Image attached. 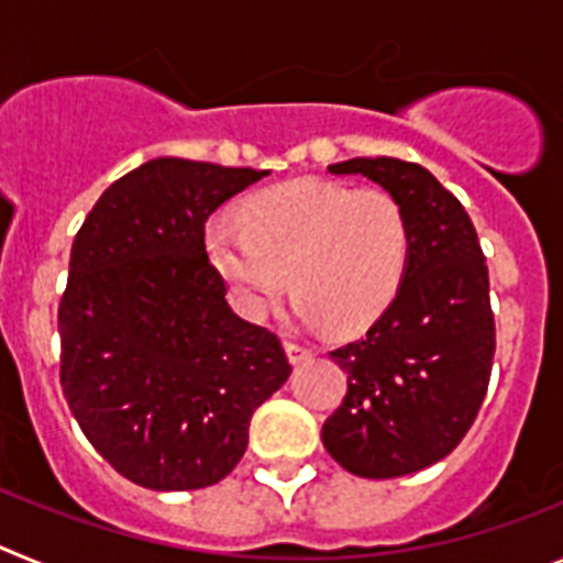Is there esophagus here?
<instances>
[{
    "instance_id": "1",
    "label": "esophagus",
    "mask_w": 563,
    "mask_h": 563,
    "mask_svg": "<svg viewBox=\"0 0 563 563\" xmlns=\"http://www.w3.org/2000/svg\"><path fill=\"white\" fill-rule=\"evenodd\" d=\"M285 350H287V357H290V363H301V361H307V357H312V350L310 346H305V343L287 341Z\"/></svg>"
}]
</instances>
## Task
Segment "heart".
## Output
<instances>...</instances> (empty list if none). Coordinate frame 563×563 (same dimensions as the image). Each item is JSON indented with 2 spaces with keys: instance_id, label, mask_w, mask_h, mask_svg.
Returning a JSON list of instances; mask_svg holds the SVG:
<instances>
[{
  "instance_id": "obj_1",
  "label": "heart",
  "mask_w": 563,
  "mask_h": 563,
  "mask_svg": "<svg viewBox=\"0 0 563 563\" xmlns=\"http://www.w3.org/2000/svg\"><path fill=\"white\" fill-rule=\"evenodd\" d=\"M242 221L213 217L206 253L247 318H262L290 285L296 312L335 332L380 316L411 256L409 213L377 188L292 180L253 194Z\"/></svg>"
}]
</instances>
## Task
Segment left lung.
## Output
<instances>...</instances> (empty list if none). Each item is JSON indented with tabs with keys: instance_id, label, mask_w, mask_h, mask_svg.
Wrapping results in <instances>:
<instances>
[{
	"instance_id": "1",
	"label": "left lung",
	"mask_w": 563,
	"mask_h": 563,
	"mask_svg": "<svg viewBox=\"0 0 563 563\" xmlns=\"http://www.w3.org/2000/svg\"><path fill=\"white\" fill-rule=\"evenodd\" d=\"M330 174H363L409 213L411 256L397 296L361 341L330 352L350 377L321 429L350 474L395 479L449 456L482 409L496 352L485 253L462 202L429 168L355 157Z\"/></svg>"
}]
</instances>
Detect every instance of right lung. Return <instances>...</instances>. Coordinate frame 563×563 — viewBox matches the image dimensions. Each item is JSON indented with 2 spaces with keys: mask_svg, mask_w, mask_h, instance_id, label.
<instances>
[{
  "mask_svg": "<svg viewBox=\"0 0 563 563\" xmlns=\"http://www.w3.org/2000/svg\"><path fill=\"white\" fill-rule=\"evenodd\" d=\"M267 172L157 157L87 213L58 305L62 389L92 449L148 490L231 474L253 411L292 366L265 327L231 310L206 222Z\"/></svg>",
  "mask_w": 563,
  "mask_h": 563,
  "instance_id": "add662e5",
  "label": "right lung"
}]
</instances>
